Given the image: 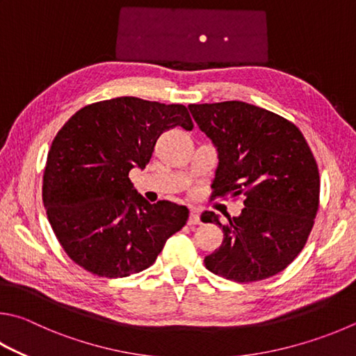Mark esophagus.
Masks as SVG:
<instances>
[{
    "instance_id": "obj_1",
    "label": "esophagus",
    "mask_w": 356,
    "mask_h": 356,
    "mask_svg": "<svg viewBox=\"0 0 356 356\" xmlns=\"http://www.w3.org/2000/svg\"><path fill=\"white\" fill-rule=\"evenodd\" d=\"M200 224V216L197 211H191L190 216H188V225H197Z\"/></svg>"
}]
</instances>
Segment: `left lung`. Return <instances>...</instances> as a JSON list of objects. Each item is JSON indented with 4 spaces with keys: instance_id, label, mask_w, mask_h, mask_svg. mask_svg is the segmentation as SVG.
I'll use <instances>...</instances> for the list:
<instances>
[{
    "instance_id": "8db88e82",
    "label": "left lung",
    "mask_w": 356,
    "mask_h": 356,
    "mask_svg": "<svg viewBox=\"0 0 356 356\" xmlns=\"http://www.w3.org/2000/svg\"><path fill=\"white\" fill-rule=\"evenodd\" d=\"M193 118L219 154L211 197H241L238 218L204 222L224 240L204 258L210 273L238 283L269 279L288 268L305 245L319 209V170L294 122L243 101L190 104Z\"/></svg>"
}]
</instances>
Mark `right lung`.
Segmentation results:
<instances>
[{
    "label": "right lung",
    "mask_w": 356,
    "mask_h": 356,
    "mask_svg": "<svg viewBox=\"0 0 356 356\" xmlns=\"http://www.w3.org/2000/svg\"><path fill=\"white\" fill-rule=\"evenodd\" d=\"M176 126L193 129L185 106L121 96L82 107L57 132L42 196L56 238L77 266L107 279L141 273L186 224V207L146 202L129 179Z\"/></svg>",
    "instance_id": "1"
}]
</instances>
